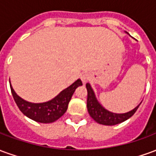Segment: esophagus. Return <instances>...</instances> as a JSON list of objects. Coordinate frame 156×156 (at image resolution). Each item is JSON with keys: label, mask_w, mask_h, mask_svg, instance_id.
Returning <instances> with one entry per match:
<instances>
[{"label": "esophagus", "mask_w": 156, "mask_h": 156, "mask_svg": "<svg viewBox=\"0 0 156 156\" xmlns=\"http://www.w3.org/2000/svg\"><path fill=\"white\" fill-rule=\"evenodd\" d=\"M89 74L88 73H83V74L81 76V79L82 81L83 82V83H86V82H88L89 80Z\"/></svg>", "instance_id": "obj_1"}]
</instances>
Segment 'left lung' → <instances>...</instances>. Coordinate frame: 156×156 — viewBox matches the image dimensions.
<instances>
[{
	"mask_svg": "<svg viewBox=\"0 0 156 156\" xmlns=\"http://www.w3.org/2000/svg\"><path fill=\"white\" fill-rule=\"evenodd\" d=\"M86 88L88 91V98H87L88 111L90 116L98 124H105V125H115V124H120L122 122L127 120L131 116H133L139 108V106L140 105H139L133 110L125 114H114L106 110L98 104L90 85L87 83Z\"/></svg>",
	"mask_w": 156,
	"mask_h": 156,
	"instance_id": "1",
	"label": "left lung"
}]
</instances>
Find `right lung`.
<instances>
[{
    "label": "right lung",
    "mask_w": 156,
    "mask_h": 156,
    "mask_svg": "<svg viewBox=\"0 0 156 156\" xmlns=\"http://www.w3.org/2000/svg\"><path fill=\"white\" fill-rule=\"evenodd\" d=\"M81 85H83L82 81L78 79L71 86L62 90L51 101L42 104H32L23 100L16 94L11 84L10 87L16 104L23 115L36 122L48 124L58 120L59 118L64 115L68 109V104L75 89Z\"/></svg>",
    "instance_id": "1"
}]
</instances>
